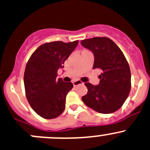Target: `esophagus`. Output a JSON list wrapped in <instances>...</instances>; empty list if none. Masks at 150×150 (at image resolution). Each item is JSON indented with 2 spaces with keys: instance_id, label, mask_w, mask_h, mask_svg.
<instances>
[{
  "instance_id": "esophagus-1",
  "label": "esophagus",
  "mask_w": 150,
  "mask_h": 150,
  "mask_svg": "<svg viewBox=\"0 0 150 150\" xmlns=\"http://www.w3.org/2000/svg\"><path fill=\"white\" fill-rule=\"evenodd\" d=\"M81 84H83V83L82 81H79V80H78V81H73V85H74V86H77L81 85Z\"/></svg>"
}]
</instances>
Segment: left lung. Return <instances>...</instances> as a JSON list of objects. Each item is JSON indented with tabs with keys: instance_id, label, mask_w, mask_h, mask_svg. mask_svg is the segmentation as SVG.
<instances>
[{
	"instance_id": "obj_1",
	"label": "left lung",
	"mask_w": 150,
	"mask_h": 150,
	"mask_svg": "<svg viewBox=\"0 0 150 150\" xmlns=\"http://www.w3.org/2000/svg\"><path fill=\"white\" fill-rule=\"evenodd\" d=\"M85 48L94 54L93 69L102 73L98 85L86 83L88 92L82 97L87 106L101 114H111L124 104L131 87L130 67L115 42L107 37H94L81 41Z\"/></svg>"
}]
</instances>
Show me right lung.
I'll return each mask as SVG.
<instances>
[{
    "label": "right lung",
    "instance_id": "right-lung-1",
    "mask_svg": "<svg viewBox=\"0 0 150 150\" xmlns=\"http://www.w3.org/2000/svg\"><path fill=\"white\" fill-rule=\"evenodd\" d=\"M78 44V41L45 43L33 52L26 64V97L33 110L42 118H56L64 110L67 94L73 84L58 79V70L64 67V62Z\"/></svg>",
    "mask_w": 150,
    "mask_h": 150
}]
</instances>
